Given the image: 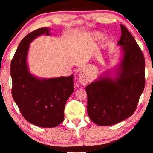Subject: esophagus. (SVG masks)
<instances>
[{
  "label": "esophagus",
  "mask_w": 153,
  "mask_h": 153,
  "mask_svg": "<svg viewBox=\"0 0 153 153\" xmlns=\"http://www.w3.org/2000/svg\"><path fill=\"white\" fill-rule=\"evenodd\" d=\"M79 81L82 85H85L89 81V76L86 74L84 71H81L79 76Z\"/></svg>",
  "instance_id": "1"
}]
</instances>
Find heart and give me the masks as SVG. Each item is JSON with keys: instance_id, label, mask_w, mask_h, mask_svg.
<instances>
[{"instance_id": "1", "label": "heart", "mask_w": 153, "mask_h": 153, "mask_svg": "<svg viewBox=\"0 0 153 153\" xmlns=\"http://www.w3.org/2000/svg\"><path fill=\"white\" fill-rule=\"evenodd\" d=\"M103 36H104L103 34L99 31H94L90 33V36L91 37V39L95 40V41H98V40H100L101 39H102Z\"/></svg>"}]
</instances>
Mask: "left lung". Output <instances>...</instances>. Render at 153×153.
<instances>
[{
	"label": "left lung",
	"instance_id": "8db88e82",
	"mask_svg": "<svg viewBox=\"0 0 153 153\" xmlns=\"http://www.w3.org/2000/svg\"><path fill=\"white\" fill-rule=\"evenodd\" d=\"M119 62L86 87L87 113L101 126L118 123L134 114L145 86V60L134 36L121 24ZM113 70L114 73H112Z\"/></svg>",
	"mask_w": 153,
	"mask_h": 153
}]
</instances>
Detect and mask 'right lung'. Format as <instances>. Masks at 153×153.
Returning <instances> with one entry per match:
<instances>
[{
	"mask_svg": "<svg viewBox=\"0 0 153 153\" xmlns=\"http://www.w3.org/2000/svg\"><path fill=\"white\" fill-rule=\"evenodd\" d=\"M43 34L50 36V28L37 29L20 42L11 64L12 96L26 121L49 128L64 121L65 105L74 91V82L72 74L48 79L30 72L27 62L30 44Z\"/></svg>",
	"mask_w": 153,
	"mask_h": 153,
	"instance_id": "obj_1",
	"label": "right lung"
}]
</instances>
